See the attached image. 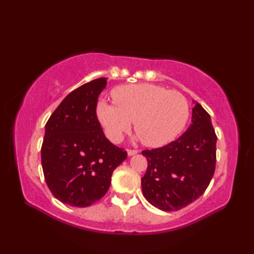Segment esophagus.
I'll list each match as a JSON object with an SVG mask.
<instances>
[{
  "instance_id": "1",
  "label": "esophagus",
  "mask_w": 254,
  "mask_h": 254,
  "mask_svg": "<svg viewBox=\"0 0 254 254\" xmlns=\"http://www.w3.org/2000/svg\"><path fill=\"white\" fill-rule=\"evenodd\" d=\"M137 153H138V150H136V149H127V155L128 156H133V155H135Z\"/></svg>"
}]
</instances>
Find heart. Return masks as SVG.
<instances>
[{
    "label": "heart",
    "mask_w": 254,
    "mask_h": 254,
    "mask_svg": "<svg viewBox=\"0 0 254 254\" xmlns=\"http://www.w3.org/2000/svg\"><path fill=\"white\" fill-rule=\"evenodd\" d=\"M113 105L100 101L97 117L113 143L134 131L148 147H160L179 135L190 116L186 97L153 84L124 85L111 93Z\"/></svg>",
    "instance_id": "heart-1"
}]
</instances>
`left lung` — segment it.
I'll use <instances>...</instances> for the list:
<instances>
[{"mask_svg":"<svg viewBox=\"0 0 254 254\" xmlns=\"http://www.w3.org/2000/svg\"><path fill=\"white\" fill-rule=\"evenodd\" d=\"M217 136L210 116L195 102L192 123L176 141L143 150L147 169L142 178L145 198L161 210H179L206 190L216 166Z\"/></svg>","mask_w":254,"mask_h":254,"instance_id":"obj_1","label":"left lung"}]
</instances>
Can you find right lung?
Masks as SVG:
<instances>
[{"label": "right lung", "mask_w": 254, "mask_h": 254, "mask_svg": "<svg viewBox=\"0 0 254 254\" xmlns=\"http://www.w3.org/2000/svg\"><path fill=\"white\" fill-rule=\"evenodd\" d=\"M105 77L71 91L46 124L41 164L48 188L62 203L86 207L107 193L112 172L127 157L113 145L96 113Z\"/></svg>", "instance_id": "obj_1"}]
</instances>
